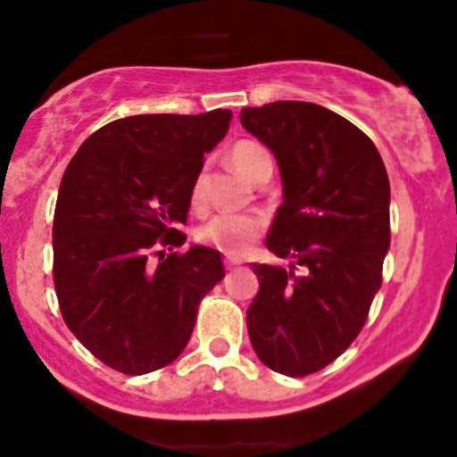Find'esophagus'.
<instances>
[{
  "label": "esophagus",
  "instance_id": "34e87169",
  "mask_svg": "<svg viewBox=\"0 0 457 457\" xmlns=\"http://www.w3.org/2000/svg\"><path fill=\"white\" fill-rule=\"evenodd\" d=\"M238 265H241V258L228 256V261H225V267H228V270H232V267H238Z\"/></svg>",
  "mask_w": 457,
  "mask_h": 457
}]
</instances>
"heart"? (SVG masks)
<instances>
[{
  "label": "heart",
  "instance_id": "1",
  "mask_svg": "<svg viewBox=\"0 0 457 457\" xmlns=\"http://www.w3.org/2000/svg\"><path fill=\"white\" fill-rule=\"evenodd\" d=\"M228 161L241 177L250 179V181H254L265 165H271L265 147L254 141H238L228 152ZM192 203H195V207H201L203 203L199 183L192 192ZM261 232L262 219L258 214H216L207 223L201 225L196 237H199L201 243L219 250L220 254L241 258L254 245Z\"/></svg>",
  "mask_w": 457,
  "mask_h": 457
}]
</instances>
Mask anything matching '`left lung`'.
<instances>
[{
	"mask_svg": "<svg viewBox=\"0 0 457 457\" xmlns=\"http://www.w3.org/2000/svg\"><path fill=\"white\" fill-rule=\"evenodd\" d=\"M241 123L278 163L283 203L265 245L289 261L252 265L261 287L247 307V331L262 365L307 376L356 340L380 289L389 177L370 137L318 104L243 108Z\"/></svg>",
	"mask_w": 457,
	"mask_h": 457,
	"instance_id": "left-lung-1",
	"label": "left lung"
}]
</instances>
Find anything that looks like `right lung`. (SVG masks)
<instances>
[{
    "label": "right lung",
    "instance_id": "add662e5",
    "mask_svg": "<svg viewBox=\"0 0 457 457\" xmlns=\"http://www.w3.org/2000/svg\"><path fill=\"white\" fill-rule=\"evenodd\" d=\"M232 110L135 114L81 143L59 186L53 278L68 329L104 365L141 376L181 356L201 298L223 280L220 254L186 243L203 159ZM170 252L165 255L160 247ZM159 255V259H154Z\"/></svg>",
    "mask_w": 457,
    "mask_h": 457
}]
</instances>
